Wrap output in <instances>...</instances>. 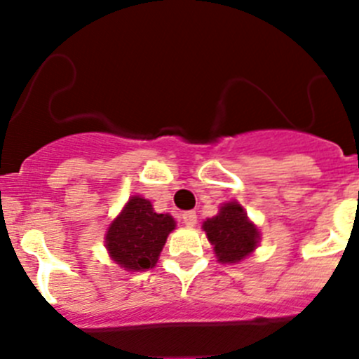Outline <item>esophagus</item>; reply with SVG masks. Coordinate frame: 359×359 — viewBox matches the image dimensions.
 Masks as SVG:
<instances>
[{"label":"esophagus","instance_id":"esophagus-1","mask_svg":"<svg viewBox=\"0 0 359 359\" xmlns=\"http://www.w3.org/2000/svg\"><path fill=\"white\" fill-rule=\"evenodd\" d=\"M182 222L186 224L187 227H193L194 224L198 222L196 212H184V213H182Z\"/></svg>","mask_w":359,"mask_h":359}]
</instances>
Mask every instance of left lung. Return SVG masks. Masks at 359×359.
I'll return each instance as SVG.
<instances>
[{
  "mask_svg": "<svg viewBox=\"0 0 359 359\" xmlns=\"http://www.w3.org/2000/svg\"><path fill=\"white\" fill-rule=\"evenodd\" d=\"M203 231L222 264H238L247 259L260 240L259 229L250 222L243 206L236 201L220 206L215 217L203 222Z\"/></svg>",
  "mask_w": 359,
  "mask_h": 359,
  "instance_id": "left-lung-1",
  "label": "left lung"
}]
</instances>
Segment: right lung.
Masks as SVG:
<instances>
[{
	"mask_svg": "<svg viewBox=\"0 0 359 359\" xmlns=\"http://www.w3.org/2000/svg\"><path fill=\"white\" fill-rule=\"evenodd\" d=\"M175 229L168 213H156L149 200L132 196L111 222L106 248L111 259L126 271H146L156 266L166 238Z\"/></svg>",
	"mask_w": 359,
	"mask_h": 359,
	"instance_id": "add662e5",
	"label": "right lung"
}]
</instances>
